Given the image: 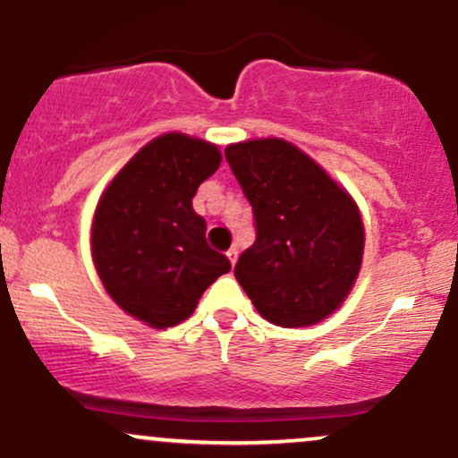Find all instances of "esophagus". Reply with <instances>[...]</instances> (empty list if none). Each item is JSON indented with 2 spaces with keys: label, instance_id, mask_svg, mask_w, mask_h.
Returning a JSON list of instances; mask_svg holds the SVG:
<instances>
[{
  "label": "esophagus",
  "instance_id": "obj_1",
  "mask_svg": "<svg viewBox=\"0 0 458 458\" xmlns=\"http://www.w3.org/2000/svg\"><path fill=\"white\" fill-rule=\"evenodd\" d=\"M225 256H228L230 265H234V262H236V259H239V250H236V247H230V250H228V251H225Z\"/></svg>",
  "mask_w": 458,
  "mask_h": 458
}]
</instances>
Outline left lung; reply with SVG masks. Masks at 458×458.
Masks as SVG:
<instances>
[{"label":"left lung","instance_id":"8db88e82","mask_svg":"<svg viewBox=\"0 0 458 458\" xmlns=\"http://www.w3.org/2000/svg\"><path fill=\"white\" fill-rule=\"evenodd\" d=\"M225 161L256 222L236 280L269 323H320L343 306L361 267L364 224L353 198L284 140L230 144Z\"/></svg>","mask_w":458,"mask_h":458}]
</instances>
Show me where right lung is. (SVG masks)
I'll use <instances>...</instances> for the list:
<instances>
[{
    "label": "right lung",
    "instance_id": "obj_1",
    "mask_svg": "<svg viewBox=\"0 0 458 458\" xmlns=\"http://www.w3.org/2000/svg\"><path fill=\"white\" fill-rule=\"evenodd\" d=\"M222 163L217 146L182 133L146 144L105 189L94 211L92 260L105 291L150 327H174L230 260L207 243L193 211L198 187Z\"/></svg>",
    "mask_w": 458,
    "mask_h": 458
}]
</instances>
